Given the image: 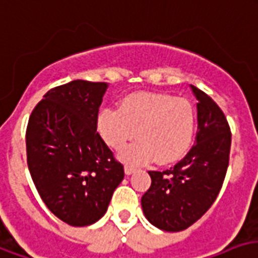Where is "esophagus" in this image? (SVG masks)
<instances>
[{
	"mask_svg": "<svg viewBox=\"0 0 258 258\" xmlns=\"http://www.w3.org/2000/svg\"><path fill=\"white\" fill-rule=\"evenodd\" d=\"M135 171H136V168L135 167H132V166H125V174H126V175H132Z\"/></svg>",
	"mask_w": 258,
	"mask_h": 258,
	"instance_id": "esophagus-1",
	"label": "esophagus"
}]
</instances>
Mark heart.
Returning a JSON list of instances; mask_svg holds the SVG:
<instances>
[{
  "label": "heart",
  "mask_w": 258,
  "mask_h": 258,
  "mask_svg": "<svg viewBox=\"0 0 258 258\" xmlns=\"http://www.w3.org/2000/svg\"><path fill=\"white\" fill-rule=\"evenodd\" d=\"M197 114L193 104L183 98L158 92L126 95L118 108H102L96 125L104 143L119 151V159L131 164L156 162L168 164L186 154L193 143Z\"/></svg>",
  "instance_id": "b5f03b06"
}]
</instances>
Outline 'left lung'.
<instances>
[{"label":"left lung","mask_w":258,"mask_h":258,"mask_svg":"<svg viewBox=\"0 0 258 258\" xmlns=\"http://www.w3.org/2000/svg\"><path fill=\"white\" fill-rule=\"evenodd\" d=\"M197 99L195 145L166 171H150L151 187L141 207L151 224L163 231H182L210 210L222 189L231 147L223 111L211 96L190 85Z\"/></svg>","instance_id":"8db88e82"}]
</instances>
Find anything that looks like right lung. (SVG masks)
<instances>
[{
  "label": "right lung",
  "instance_id": "right-lung-1",
  "mask_svg": "<svg viewBox=\"0 0 258 258\" xmlns=\"http://www.w3.org/2000/svg\"><path fill=\"white\" fill-rule=\"evenodd\" d=\"M107 83L75 80L50 90L31 114L27 163L48 210L76 227L98 222L123 179L96 119Z\"/></svg>",
  "mask_w": 258,
  "mask_h": 258
}]
</instances>
